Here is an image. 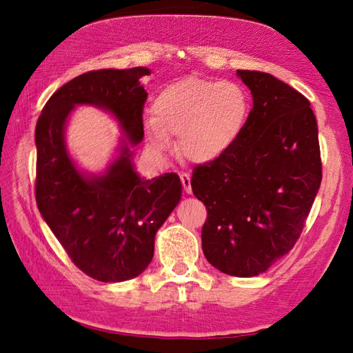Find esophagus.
<instances>
[{
    "label": "esophagus",
    "mask_w": 353,
    "mask_h": 353,
    "mask_svg": "<svg viewBox=\"0 0 353 353\" xmlns=\"http://www.w3.org/2000/svg\"><path fill=\"white\" fill-rule=\"evenodd\" d=\"M179 178H181V184H183L185 193L187 194L193 193V190H191V178H190V175L187 172H181Z\"/></svg>",
    "instance_id": "34e87169"
}]
</instances>
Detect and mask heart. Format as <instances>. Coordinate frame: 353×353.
<instances>
[{
    "mask_svg": "<svg viewBox=\"0 0 353 353\" xmlns=\"http://www.w3.org/2000/svg\"><path fill=\"white\" fill-rule=\"evenodd\" d=\"M249 112V99L236 82L190 78L170 85L153 103L154 117L144 130L156 153L166 152L170 137L184 159L208 163L225 153L240 135Z\"/></svg>",
    "mask_w": 353,
    "mask_h": 353,
    "instance_id": "heart-1",
    "label": "heart"
}]
</instances>
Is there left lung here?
<instances>
[{
  "label": "left lung",
  "mask_w": 353,
  "mask_h": 353,
  "mask_svg": "<svg viewBox=\"0 0 353 353\" xmlns=\"http://www.w3.org/2000/svg\"><path fill=\"white\" fill-rule=\"evenodd\" d=\"M253 108L240 135L191 176L208 209L201 228L206 259L223 274L265 272L301 237L321 185L318 126L311 103L258 70H237Z\"/></svg>",
  "instance_id": "obj_1"
}]
</instances>
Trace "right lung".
Masks as SVG:
<instances>
[{"instance_id": "add662e5", "label": "right lung", "mask_w": 353, "mask_h": 353, "mask_svg": "<svg viewBox=\"0 0 353 353\" xmlns=\"http://www.w3.org/2000/svg\"><path fill=\"white\" fill-rule=\"evenodd\" d=\"M145 74L147 68L82 73L51 95L37 122L38 209L72 262L103 283L135 279L152 262L156 232L181 200V181L174 172L143 179L128 144L103 175H85L68 154L65 126L74 105H97L119 121L125 143L138 144Z\"/></svg>"}]
</instances>
